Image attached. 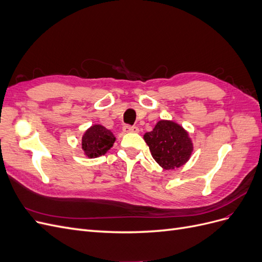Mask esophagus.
<instances>
[{
  "mask_svg": "<svg viewBox=\"0 0 262 262\" xmlns=\"http://www.w3.org/2000/svg\"><path fill=\"white\" fill-rule=\"evenodd\" d=\"M122 131L125 133H131V132H139V128L136 125H129L126 124L122 128Z\"/></svg>",
  "mask_w": 262,
  "mask_h": 262,
  "instance_id": "obj_1",
  "label": "esophagus"
}]
</instances>
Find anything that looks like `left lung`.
Wrapping results in <instances>:
<instances>
[{"instance_id": "obj_1", "label": "left lung", "mask_w": 262, "mask_h": 262, "mask_svg": "<svg viewBox=\"0 0 262 262\" xmlns=\"http://www.w3.org/2000/svg\"><path fill=\"white\" fill-rule=\"evenodd\" d=\"M144 140L154 160L164 169H175L184 165L193 149L188 133L172 121L161 120Z\"/></svg>"}]
</instances>
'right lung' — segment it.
<instances>
[{
  "label": "right lung",
  "instance_id": "1",
  "mask_svg": "<svg viewBox=\"0 0 262 262\" xmlns=\"http://www.w3.org/2000/svg\"><path fill=\"white\" fill-rule=\"evenodd\" d=\"M115 140L112 131L100 124H95L83 136L82 148L86 156L95 158L104 155L113 146Z\"/></svg>",
  "mask_w": 262,
  "mask_h": 262
}]
</instances>
